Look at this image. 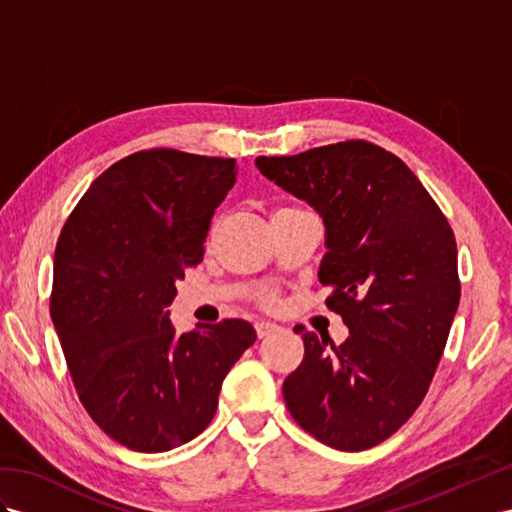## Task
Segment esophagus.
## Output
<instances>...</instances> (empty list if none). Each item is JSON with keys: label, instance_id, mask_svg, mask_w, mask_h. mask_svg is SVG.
Returning a JSON list of instances; mask_svg holds the SVG:
<instances>
[{"label": "esophagus", "instance_id": "1", "mask_svg": "<svg viewBox=\"0 0 512 512\" xmlns=\"http://www.w3.org/2000/svg\"><path fill=\"white\" fill-rule=\"evenodd\" d=\"M277 329H279L277 324L266 322V320L255 322V331H257V337H259V339H261V337H266V335H270V333H274V331H277Z\"/></svg>", "mask_w": 512, "mask_h": 512}]
</instances>
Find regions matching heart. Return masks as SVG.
<instances>
[{"label": "heart", "mask_w": 512, "mask_h": 512, "mask_svg": "<svg viewBox=\"0 0 512 512\" xmlns=\"http://www.w3.org/2000/svg\"><path fill=\"white\" fill-rule=\"evenodd\" d=\"M261 303H264V305H274V303H277V296H274L272 292H268V294L261 296Z\"/></svg>", "instance_id": "heart-1"}]
</instances>
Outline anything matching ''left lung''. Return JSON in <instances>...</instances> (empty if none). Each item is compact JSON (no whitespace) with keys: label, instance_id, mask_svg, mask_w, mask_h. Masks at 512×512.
Returning <instances> with one entry per match:
<instances>
[{"label":"left lung","instance_id":"8db88e82","mask_svg":"<svg viewBox=\"0 0 512 512\" xmlns=\"http://www.w3.org/2000/svg\"><path fill=\"white\" fill-rule=\"evenodd\" d=\"M255 164L322 216L318 277L350 331L337 346L296 326L305 357L283 383L287 409L335 450L374 448L422 404L448 342L461 298L454 231L413 170L374 142Z\"/></svg>","mask_w":512,"mask_h":512}]
</instances>
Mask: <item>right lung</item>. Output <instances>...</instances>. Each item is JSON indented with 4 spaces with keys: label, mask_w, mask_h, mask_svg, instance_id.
Returning <instances> with one entry per match:
<instances>
[{
    "label": "right lung",
    "mask_w": 512,
    "mask_h": 512,
    "mask_svg": "<svg viewBox=\"0 0 512 512\" xmlns=\"http://www.w3.org/2000/svg\"><path fill=\"white\" fill-rule=\"evenodd\" d=\"M235 160L147 149L93 181L62 227L49 311L77 396L136 452H166L212 422L220 385L257 333L246 320L177 335L164 311L199 266Z\"/></svg>",
    "instance_id": "add662e5"
}]
</instances>
